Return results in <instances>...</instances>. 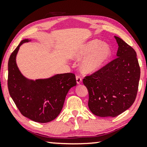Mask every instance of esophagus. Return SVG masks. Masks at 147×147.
I'll return each instance as SVG.
<instances>
[{
	"label": "esophagus",
	"mask_w": 147,
	"mask_h": 147,
	"mask_svg": "<svg viewBox=\"0 0 147 147\" xmlns=\"http://www.w3.org/2000/svg\"><path fill=\"white\" fill-rule=\"evenodd\" d=\"M82 81V78L80 77V76H76V82H77V84H81Z\"/></svg>",
	"instance_id": "1"
}]
</instances>
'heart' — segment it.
<instances>
[{
	"instance_id": "b5f03b06",
	"label": "heart",
	"mask_w": 147,
	"mask_h": 147,
	"mask_svg": "<svg viewBox=\"0 0 147 147\" xmlns=\"http://www.w3.org/2000/svg\"><path fill=\"white\" fill-rule=\"evenodd\" d=\"M112 55L111 48L99 39H92L76 48L71 53L73 59H84L80 69L84 74L94 73L103 67Z\"/></svg>"
}]
</instances>
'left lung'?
<instances>
[{
	"label": "left lung",
	"mask_w": 147,
	"mask_h": 147,
	"mask_svg": "<svg viewBox=\"0 0 147 147\" xmlns=\"http://www.w3.org/2000/svg\"><path fill=\"white\" fill-rule=\"evenodd\" d=\"M114 38L117 57L83 80L89 94L88 107L100 117H115L128 109L136 99L139 83L136 51L120 37Z\"/></svg>",
	"instance_id": "obj_1"
}]
</instances>
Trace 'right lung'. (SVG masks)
Returning a JSON list of instances; mask_svg holds the SVG:
<instances>
[{"instance_id": "right-lung-1", "label": "right lung", "mask_w": 147, "mask_h": 147, "mask_svg": "<svg viewBox=\"0 0 147 147\" xmlns=\"http://www.w3.org/2000/svg\"><path fill=\"white\" fill-rule=\"evenodd\" d=\"M21 41L11 53L8 63V88L10 96L24 116L33 121L46 123L57 118L61 112L70 88L76 86L74 74H56L46 79L29 80L18 68L16 57L22 44Z\"/></svg>"}]
</instances>
